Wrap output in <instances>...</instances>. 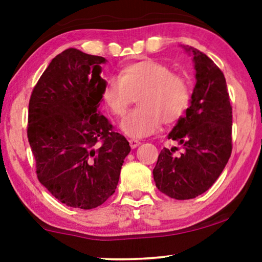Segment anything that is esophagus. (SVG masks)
Here are the masks:
<instances>
[{"mask_svg": "<svg viewBox=\"0 0 262 262\" xmlns=\"http://www.w3.org/2000/svg\"><path fill=\"white\" fill-rule=\"evenodd\" d=\"M128 143H130V146L132 149H135V148H137V146L141 144V142L138 141V139H128Z\"/></svg>", "mask_w": 262, "mask_h": 262, "instance_id": "obj_1", "label": "esophagus"}]
</instances>
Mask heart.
Returning a JSON list of instances; mask_svg holds the SVG:
<instances>
[{
	"label": "heart",
	"mask_w": 262,
	"mask_h": 262,
	"mask_svg": "<svg viewBox=\"0 0 262 262\" xmlns=\"http://www.w3.org/2000/svg\"><path fill=\"white\" fill-rule=\"evenodd\" d=\"M137 96L139 107L120 123L121 131L134 139L155 134L161 123L180 119L188 108L191 88L167 64L143 59L121 69L118 78H110L101 92L102 102L117 117L124 116Z\"/></svg>",
	"instance_id": "obj_1"
}]
</instances>
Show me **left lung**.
<instances>
[{
    "instance_id": "left-lung-1",
    "label": "left lung",
    "mask_w": 262,
    "mask_h": 262,
    "mask_svg": "<svg viewBox=\"0 0 262 262\" xmlns=\"http://www.w3.org/2000/svg\"><path fill=\"white\" fill-rule=\"evenodd\" d=\"M192 53L196 83L186 116L168 135L182 145L161 150L154 180L164 194L178 200L193 199L214 184L230 159L232 107L222 70L205 53L184 46Z\"/></svg>"
}]
</instances>
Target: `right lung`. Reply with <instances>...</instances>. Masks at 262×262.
Wrapping results in <instances>:
<instances>
[{
  "mask_svg": "<svg viewBox=\"0 0 262 262\" xmlns=\"http://www.w3.org/2000/svg\"><path fill=\"white\" fill-rule=\"evenodd\" d=\"M106 59L68 49L32 92L27 137L40 184L60 203L91 210L116 192L130 145L98 107Z\"/></svg>",
  "mask_w": 262,
  "mask_h": 262,
  "instance_id": "1",
  "label": "right lung"
}]
</instances>
